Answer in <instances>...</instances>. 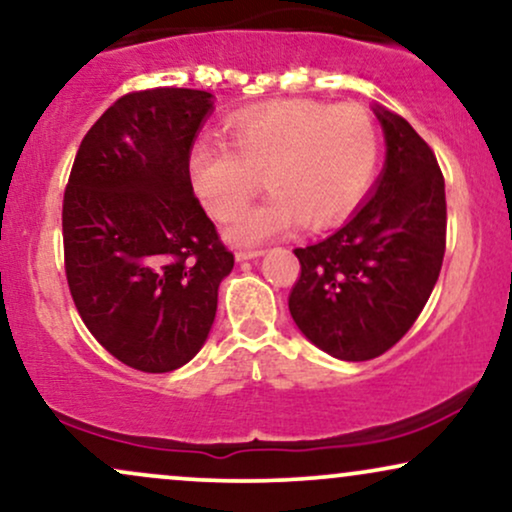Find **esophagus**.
I'll return each mask as SVG.
<instances>
[{"label":"esophagus","instance_id":"34e87169","mask_svg":"<svg viewBox=\"0 0 512 512\" xmlns=\"http://www.w3.org/2000/svg\"><path fill=\"white\" fill-rule=\"evenodd\" d=\"M264 250H238L236 252V260L238 262H245V260H257V257H262Z\"/></svg>","mask_w":512,"mask_h":512}]
</instances>
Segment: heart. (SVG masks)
I'll return each instance as SVG.
<instances>
[{
  "label": "heart",
  "mask_w": 512,
  "mask_h": 512,
  "mask_svg": "<svg viewBox=\"0 0 512 512\" xmlns=\"http://www.w3.org/2000/svg\"><path fill=\"white\" fill-rule=\"evenodd\" d=\"M229 145L197 140L188 171L214 219L243 212L262 186L272 195L231 224L236 243H262L298 221L326 229L348 217L372 186L379 162L377 123L362 104L286 100L233 116Z\"/></svg>",
  "instance_id": "obj_1"
}]
</instances>
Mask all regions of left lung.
<instances>
[{
  "instance_id": "obj_1",
  "label": "left lung",
  "mask_w": 512,
  "mask_h": 512,
  "mask_svg": "<svg viewBox=\"0 0 512 512\" xmlns=\"http://www.w3.org/2000/svg\"><path fill=\"white\" fill-rule=\"evenodd\" d=\"M386 164L372 197L322 243L295 248L288 295L298 329L324 353L362 362L408 334L446 252V186L432 147L403 116L374 107Z\"/></svg>"
}]
</instances>
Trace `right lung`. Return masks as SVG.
I'll use <instances>...</instances> for the list:
<instances>
[{"instance_id":"right-lung-1","label":"right lung","mask_w":512,"mask_h":512,"mask_svg":"<svg viewBox=\"0 0 512 512\" xmlns=\"http://www.w3.org/2000/svg\"><path fill=\"white\" fill-rule=\"evenodd\" d=\"M212 92H128L85 133L64 193L66 281L80 319L123 365L174 372L205 346L233 252L190 183Z\"/></svg>"}]
</instances>
